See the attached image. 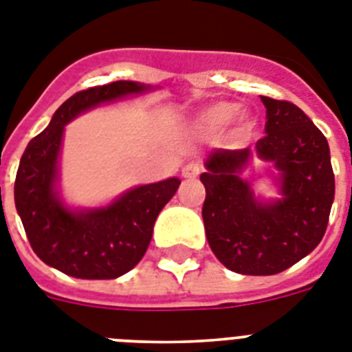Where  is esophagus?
I'll list each match as a JSON object with an SVG mask.
<instances>
[{
    "instance_id": "esophagus-1",
    "label": "esophagus",
    "mask_w": 352,
    "mask_h": 352,
    "mask_svg": "<svg viewBox=\"0 0 352 352\" xmlns=\"http://www.w3.org/2000/svg\"><path fill=\"white\" fill-rule=\"evenodd\" d=\"M200 171H202V166H200L199 162H188L182 168V175H184V179H197L200 175Z\"/></svg>"
}]
</instances>
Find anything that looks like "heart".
Instances as JSON below:
<instances>
[{
	"instance_id": "b5f03b06",
	"label": "heart",
	"mask_w": 352,
	"mask_h": 352,
	"mask_svg": "<svg viewBox=\"0 0 352 352\" xmlns=\"http://www.w3.org/2000/svg\"><path fill=\"white\" fill-rule=\"evenodd\" d=\"M231 123V138L236 143H243L256 131V120L247 111L238 112L234 102H217L204 107L190 121V129L200 135L218 134Z\"/></svg>"
}]
</instances>
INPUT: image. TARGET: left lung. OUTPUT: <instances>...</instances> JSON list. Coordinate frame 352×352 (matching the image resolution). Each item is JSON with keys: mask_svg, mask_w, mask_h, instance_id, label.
<instances>
[{"mask_svg": "<svg viewBox=\"0 0 352 352\" xmlns=\"http://www.w3.org/2000/svg\"><path fill=\"white\" fill-rule=\"evenodd\" d=\"M265 132L252 148L212 150L204 162L202 218L221 265L243 276H274L306 258L326 232L335 200L329 144L297 105L261 96ZM252 158L268 162L280 197H256L243 179Z\"/></svg>", "mask_w": 352, "mask_h": 352, "instance_id": "obj_1", "label": "left lung"}]
</instances>
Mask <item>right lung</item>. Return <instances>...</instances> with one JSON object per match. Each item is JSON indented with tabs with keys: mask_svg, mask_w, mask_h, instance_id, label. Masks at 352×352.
<instances>
[{
	"mask_svg": "<svg viewBox=\"0 0 352 352\" xmlns=\"http://www.w3.org/2000/svg\"><path fill=\"white\" fill-rule=\"evenodd\" d=\"M152 85L118 80L73 94L50 125L28 143L19 162L14 200L32 249L50 267L78 279H116L141 261L161 209L179 190L170 177L135 186L98 208H69L60 195L64 129L102 103L152 91Z\"/></svg>",
	"mask_w": 352,
	"mask_h": 352,
	"instance_id": "right-lung-1",
	"label": "right lung"
}]
</instances>
